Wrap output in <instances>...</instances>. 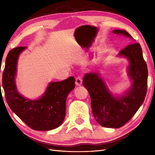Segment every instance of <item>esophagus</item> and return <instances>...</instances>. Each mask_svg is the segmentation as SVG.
I'll return each instance as SVG.
<instances>
[{"instance_id":"34e87169","label":"esophagus","mask_w":155,"mask_h":155,"mask_svg":"<svg viewBox=\"0 0 155 155\" xmlns=\"http://www.w3.org/2000/svg\"><path fill=\"white\" fill-rule=\"evenodd\" d=\"M82 83H83V80H82L81 77H78L76 78V81H75V84L77 85V86H81L82 84Z\"/></svg>"}]
</instances>
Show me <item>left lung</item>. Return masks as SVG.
Returning a JSON list of instances; mask_svg holds the SVG:
<instances>
[{
    "instance_id": "1",
    "label": "left lung",
    "mask_w": 155,
    "mask_h": 155,
    "mask_svg": "<svg viewBox=\"0 0 155 155\" xmlns=\"http://www.w3.org/2000/svg\"><path fill=\"white\" fill-rule=\"evenodd\" d=\"M113 32L133 39L124 30ZM118 55L129 61L128 76L133 81L132 86L123 96L114 97L99 74L90 72L83 77V84L90 94L93 116L98 124L107 128H120L129 121L143 103L147 91V65L140 44L128 45Z\"/></svg>"
}]
</instances>
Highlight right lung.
I'll list each match as a JSON object with an SVG mask.
<instances>
[{
	"instance_id": "right-lung-1",
	"label": "right lung",
	"mask_w": 155,
	"mask_h": 155,
	"mask_svg": "<svg viewBox=\"0 0 155 155\" xmlns=\"http://www.w3.org/2000/svg\"><path fill=\"white\" fill-rule=\"evenodd\" d=\"M27 48L19 47L9 51L2 72V87L10 108L26 124L35 130H51L58 127L66 115V101L75 87V78L70 77L50 83L41 98H25L16 90L15 78L19 54ZM1 87V83H0Z\"/></svg>"
}]
</instances>
